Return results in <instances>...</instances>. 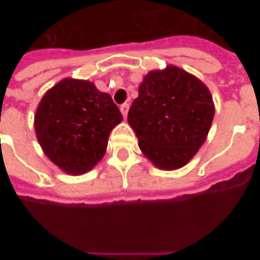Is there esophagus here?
Wrapping results in <instances>:
<instances>
[{
	"label": "esophagus",
	"mask_w": 260,
	"mask_h": 260,
	"mask_svg": "<svg viewBox=\"0 0 260 260\" xmlns=\"http://www.w3.org/2000/svg\"><path fill=\"white\" fill-rule=\"evenodd\" d=\"M128 108H130V104H128V103H123V104L119 107V110H121V113H122L123 118H126V116H127Z\"/></svg>",
	"instance_id": "34e87169"
}]
</instances>
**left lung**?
<instances>
[{"mask_svg": "<svg viewBox=\"0 0 260 260\" xmlns=\"http://www.w3.org/2000/svg\"><path fill=\"white\" fill-rule=\"evenodd\" d=\"M213 114L207 87L182 69L168 66L144 77L127 121L139 148L156 167L178 169L204 143Z\"/></svg>", "mask_w": 260, "mask_h": 260, "instance_id": "left-lung-1", "label": "left lung"}]
</instances>
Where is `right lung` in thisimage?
I'll use <instances>...</instances> for the list:
<instances>
[{"label":"right lung","mask_w":260,"mask_h":260,"mask_svg":"<svg viewBox=\"0 0 260 260\" xmlns=\"http://www.w3.org/2000/svg\"><path fill=\"white\" fill-rule=\"evenodd\" d=\"M122 114L109 93L87 80L63 79L49 89L35 116L38 141L62 171L82 174L102 160Z\"/></svg>","instance_id":"right-lung-1"}]
</instances>
